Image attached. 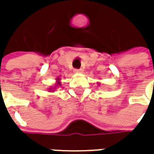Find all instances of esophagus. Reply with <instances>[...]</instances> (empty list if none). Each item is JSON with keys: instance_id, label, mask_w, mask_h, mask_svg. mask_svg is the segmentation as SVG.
<instances>
[{"instance_id": "1", "label": "esophagus", "mask_w": 154, "mask_h": 154, "mask_svg": "<svg viewBox=\"0 0 154 154\" xmlns=\"http://www.w3.org/2000/svg\"><path fill=\"white\" fill-rule=\"evenodd\" d=\"M82 69H74V73H76V74H80V73H82Z\"/></svg>"}]
</instances>
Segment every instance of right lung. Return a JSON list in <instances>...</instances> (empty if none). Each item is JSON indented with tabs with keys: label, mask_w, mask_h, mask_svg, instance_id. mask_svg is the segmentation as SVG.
I'll return each instance as SVG.
<instances>
[{
	"label": "right lung",
	"mask_w": 154,
	"mask_h": 154,
	"mask_svg": "<svg viewBox=\"0 0 154 154\" xmlns=\"http://www.w3.org/2000/svg\"><path fill=\"white\" fill-rule=\"evenodd\" d=\"M62 86V83H61V79L58 77V78H56V83L53 86H50L49 88H48V91L50 92H55L56 91V89L59 87V86Z\"/></svg>",
	"instance_id": "right-lung-1"
}]
</instances>
